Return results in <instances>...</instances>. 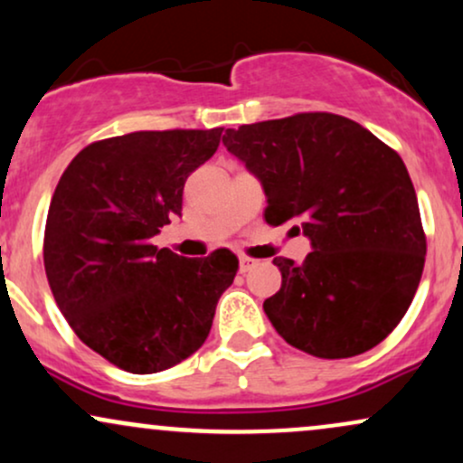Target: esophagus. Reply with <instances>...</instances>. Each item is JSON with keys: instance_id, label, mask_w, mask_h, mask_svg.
<instances>
[{"instance_id": "1", "label": "esophagus", "mask_w": 463, "mask_h": 463, "mask_svg": "<svg viewBox=\"0 0 463 463\" xmlns=\"http://www.w3.org/2000/svg\"><path fill=\"white\" fill-rule=\"evenodd\" d=\"M259 261L257 259H250V257H241L239 259V272H250Z\"/></svg>"}]
</instances>
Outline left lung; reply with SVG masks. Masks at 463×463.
<instances>
[{
    "label": "left lung",
    "instance_id": "obj_1",
    "mask_svg": "<svg viewBox=\"0 0 463 463\" xmlns=\"http://www.w3.org/2000/svg\"><path fill=\"white\" fill-rule=\"evenodd\" d=\"M224 146L261 180L265 222H298L313 250L276 257L263 311L313 357L346 359L398 326L422 279L427 237L402 158L348 117L298 113L228 128Z\"/></svg>",
    "mask_w": 463,
    "mask_h": 463
}]
</instances>
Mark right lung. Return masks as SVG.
Wrapping results in <instances>:
<instances>
[{
    "label": "right lung",
    "instance_id": "1",
    "mask_svg": "<svg viewBox=\"0 0 463 463\" xmlns=\"http://www.w3.org/2000/svg\"><path fill=\"white\" fill-rule=\"evenodd\" d=\"M224 128L141 130L95 141L58 180L43 261L58 309L89 348L117 368L152 374L209 337L239 261L152 246L183 211L189 174L213 156Z\"/></svg>",
    "mask_w": 463,
    "mask_h": 463
}]
</instances>
